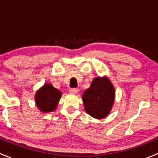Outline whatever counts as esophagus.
<instances>
[{"label": "esophagus", "mask_w": 158, "mask_h": 158, "mask_svg": "<svg viewBox=\"0 0 158 158\" xmlns=\"http://www.w3.org/2000/svg\"><path fill=\"white\" fill-rule=\"evenodd\" d=\"M69 92L70 93H72V94H76V93H78V92H79V89H77V88H71L69 89Z\"/></svg>", "instance_id": "obj_1"}]
</instances>
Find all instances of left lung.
<instances>
[{
    "label": "left lung",
    "instance_id": "1",
    "mask_svg": "<svg viewBox=\"0 0 158 158\" xmlns=\"http://www.w3.org/2000/svg\"><path fill=\"white\" fill-rule=\"evenodd\" d=\"M114 89L107 77H96L82 95L85 111L92 117L102 119L109 114L114 101Z\"/></svg>",
    "mask_w": 158,
    "mask_h": 158
}]
</instances>
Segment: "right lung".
<instances>
[{
	"label": "right lung",
	"instance_id": "right-lung-1",
	"mask_svg": "<svg viewBox=\"0 0 158 158\" xmlns=\"http://www.w3.org/2000/svg\"><path fill=\"white\" fill-rule=\"evenodd\" d=\"M62 93L51 84L46 83L36 92L35 102L42 112H49L56 109Z\"/></svg>",
	"mask_w": 158,
	"mask_h": 158
}]
</instances>
